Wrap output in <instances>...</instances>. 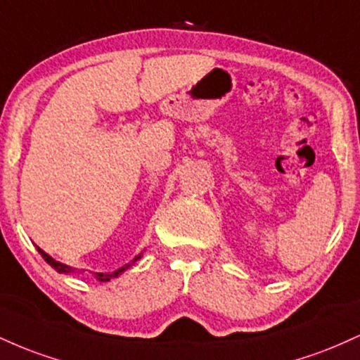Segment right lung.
I'll return each instance as SVG.
<instances>
[{
    "label": "right lung",
    "mask_w": 360,
    "mask_h": 360,
    "mask_svg": "<svg viewBox=\"0 0 360 360\" xmlns=\"http://www.w3.org/2000/svg\"><path fill=\"white\" fill-rule=\"evenodd\" d=\"M37 250H39V254L42 255L45 262H47L51 267H53V269L59 272V274H72V272H79V271L76 269V267L68 266V264H62V262H59V260H56L53 257H51V255H49L47 252H44L42 249H40V247H37ZM142 254H143V252H142ZM142 254L135 255L134 260H130V262L125 264V266H122V267H120V269L113 271V272H94V278L100 281V283H106V281H110V279H113V278H118V276L122 274V272H125L128 267L134 266V264L137 262L140 257H142Z\"/></svg>",
    "instance_id": "1"
}]
</instances>
